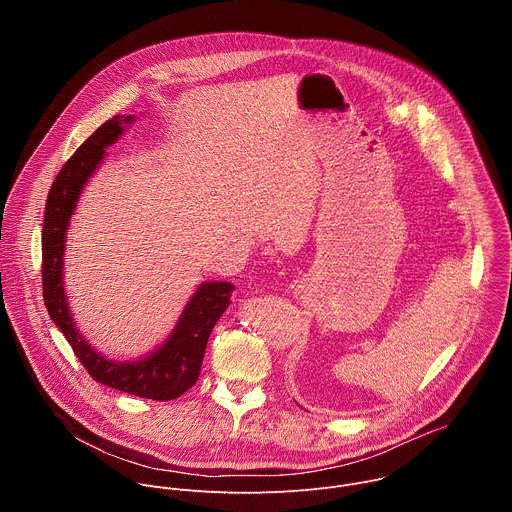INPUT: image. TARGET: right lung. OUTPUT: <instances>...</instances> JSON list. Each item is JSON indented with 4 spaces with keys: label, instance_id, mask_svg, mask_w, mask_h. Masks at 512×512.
Segmentation results:
<instances>
[{
    "label": "right lung",
    "instance_id": "obj_1",
    "mask_svg": "<svg viewBox=\"0 0 512 512\" xmlns=\"http://www.w3.org/2000/svg\"><path fill=\"white\" fill-rule=\"evenodd\" d=\"M134 116H114L104 122L64 164L46 202L42 230V286L44 302L88 374L110 388L140 398L174 400L198 380L210 332L230 306V282H204L186 304L166 342L136 362H118L102 356L76 328L64 290V250L70 218L78 198L112 146Z\"/></svg>",
    "mask_w": 512,
    "mask_h": 512
}]
</instances>
